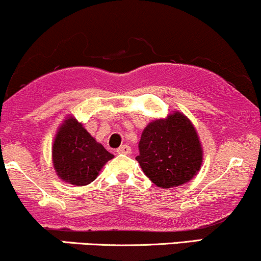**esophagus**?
Segmentation results:
<instances>
[{
  "label": "esophagus",
  "mask_w": 261,
  "mask_h": 261,
  "mask_svg": "<svg viewBox=\"0 0 261 261\" xmlns=\"http://www.w3.org/2000/svg\"><path fill=\"white\" fill-rule=\"evenodd\" d=\"M116 152H118V153H122V154H130L131 153V147H130V146H127V145H122L118 149H116Z\"/></svg>",
  "instance_id": "obj_1"
}]
</instances>
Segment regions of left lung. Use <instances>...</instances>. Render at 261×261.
<instances>
[{"mask_svg": "<svg viewBox=\"0 0 261 261\" xmlns=\"http://www.w3.org/2000/svg\"><path fill=\"white\" fill-rule=\"evenodd\" d=\"M136 157L143 173L158 188L179 187L193 179L202 164V148L195 127L175 112L145 127Z\"/></svg>", "mask_w": 261, "mask_h": 261, "instance_id": "1", "label": "left lung"}]
</instances>
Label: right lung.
Returning a JSON list of instances; mask_svg holds the SVG:
<instances>
[{"instance_id":"right-lung-1","label":"right lung","mask_w":261,"mask_h":261,"mask_svg":"<svg viewBox=\"0 0 261 261\" xmlns=\"http://www.w3.org/2000/svg\"><path fill=\"white\" fill-rule=\"evenodd\" d=\"M112 158L76 119L68 116L62 122L53 145L54 168L60 179L77 187L91 184Z\"/></svg>"}]
</instances>
